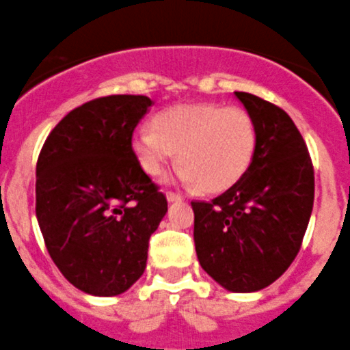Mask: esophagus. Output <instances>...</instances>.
<instances>
[{
    "mask_svg": "<svg viewBox=\"0 0 350 350\" xmlns=\"http://www.w3.org/2000/svg\"><path fill=\"white\" fill-rule=\"evenodd\" d=\"M165 197H167L169 202H179V200H183L181 195L174 193V191H167V193H165Z\"/></svg>",
    "mask_w": 350,
    "mask_h": 350,
    "instance_id": "34e87169",
    "label": "esophagus"
}]
</instances>
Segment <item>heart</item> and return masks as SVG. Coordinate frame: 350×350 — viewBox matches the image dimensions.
Here are the masks:
<instances>
[{"label":"heart","instance_id":"1","mask_svg":"<svg viewBox=\"0 0 350 350\" xmlns=\"http://www.w3.org/2000/svg\"><path fill=\"white\" fill-rule=\"evenodd\" d=\"M258 132L242 108L216 103H191L163 109L152 127L132 136V152L148 176L162 174L178 154L179 179L206 193L232 188L253 163Z\"/></svg>","mask_w":350,"mask_h":350}]
</instances>
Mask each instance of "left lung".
Here are the masks:
<instances>
[{
    "mask_svg": "<svg viewBox=\"0 0 350 350\" xmlns=\"http://www.w3.org/2000/svg\"><path fill=\"white\" fill-rule=\"evenodd\" d=\"M253 116L256 153L244 176L211 202H191L198 263L228 291L253 293L297 258L314 206V167L288 113L235 92Z\"/></svg>",
    "mask_w": 350,
    "mask_h": 350,
    "instance_id": "1",
    "label": "left lung"
}]
</instances>
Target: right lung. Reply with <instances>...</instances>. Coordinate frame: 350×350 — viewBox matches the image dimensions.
<instances>
[{
    "instance_id": "obj_1",
    "label": "right lung",
    "mask_w": 350,
    "mask_h": 350,
    "mask_svg": "<svg viewBox=\"0 0 350 350\" xmlns=\"http://www.w3.org/2000/svg\"><path fill=\"white\" fill-rule=\"evenodd\" d=\"M153 100L108 96L78 106L46 137L36 163V218L50 258L94 297L127 291L146 269L167 198L141 169L132 132Z\"/></svg>"
}]
</instances>
